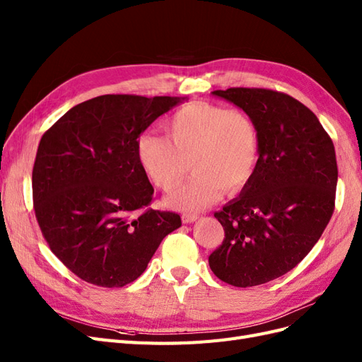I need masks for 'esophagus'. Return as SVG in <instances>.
<instances>
[{"label":"esophagus","mask_w":362,"mask_h":362,"mask_svg":"<svg viewBox=\"0 0 362 362\" xmlns=\"http://www.w3.org/2000/svg\"><path fill=\"white\" fill-rule=\"evenodd\" d=\"M198 214H182V223H192L194 221H198Z\"/></svg>","instance_id":"obj_1"}]
</instances>
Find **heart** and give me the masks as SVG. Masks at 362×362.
<instances>
[{"label": "heart", "mask_w": 362, "mask_h": 362, "mask_svg": "<svg viewBox=\"0 0 362 362\" xmlns=\"http://www.w3.org/2000/svg\"><path fill=\"white\" fill-rule=\"evenodd\" d=\"M168 136L141 134L136 156L151 182L172 192L196 172L189 184L168 198V204L196 211L214 204L222 194L237 193L255 175L259 157L258 128L242 110L192 103L166 122Z\"/></svg>", "instance_id": "b5f03b06"}]
</instances>
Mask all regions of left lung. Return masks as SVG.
I'll return each mask as SVG.
<instances>
[{
    "instance_id": "obj_1",
    "label": "left lung",
    "mask_w": 362,
    "mask_h": 362,
    "mask_svg": "<svg viewBox=\"0 0 362 362\" xmlns=\"http://www.w3.org/2000/svg\"><path fill=\"white\" fill-rule=\"evenodd\" d=\"M258 128L255 175L214 213L225 238L208 264L234 287H254L294 269L319 242L334 213L337 160L317 116L290 95L233 87L216 90Z\"/></svg>"
}]
</instances>
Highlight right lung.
I'll return each mask as SVG.
<instances>
[{
	"instance_id": "right-lung-1",
	"label": "right lung",
	"mask_w": 362,
	"mask_h": 362,
	"mask_svg": "<svg viewBox=\"0 0 362 362\" xmlns=\"http://www.w3.org/2000/svg\"><path fill=\"white\" fill-rule=\"evenodd\" d=\"M185 101L103 95L72 107L42 136L33 201L42 234L86 282L124 287L148 267L181 217L148 208L154 189L136 156L140 134Z\"/></svg>"
}]
</instances>
